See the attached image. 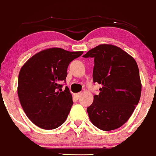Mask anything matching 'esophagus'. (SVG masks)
Returning a JSON list of instances; mask_svg holds the SVG:
<instances>
[{"mask_svg":"<svg viewBox=\"0 0 156 156\" xmlns=\"http://www.w3.org/2000/svg\"><path fill=\"white\" fill-rule=\"evenodd\" d=\"M80 95H81V93L80 92V93H77V94H74V97H75L76 99H80Z\"/></svg>","mask_w":156,"mask_h":156,"instance_id":"1","label":"esophagus"}]
</instances>
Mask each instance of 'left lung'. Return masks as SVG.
I'll list each match as a JSON object with an SVG mask.
<instances>
[{
  "label": "left lung",
  "instance_id": "left-lung-1",
  "mask_svg": "<svg viewBox=\"0 0 156 156\" xmlns=\"http://www.w3.org/2000/svg\"><path fill=\"white\" fill-rule=\"evenodd\" d=\"M82 57L94 59L93 82L102 85L87 108L89 119L103 131L118 129L129 120L140 100L141 83L137 63L112 44H100Z\"/></svg>",
  "mask_w": 156,
  "mask_h": 156
}]
</instances>
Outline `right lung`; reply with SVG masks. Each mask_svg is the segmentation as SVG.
Here are the masks:
<instances>
[{
  "label": "right lung",
  "mask_w": 156,
  "mask_h": 156,
  "mask_svg": "<svg viewBox=\"0 0 156 156\" xmlns=\"http://www.w3.org/2000/svg\"><path fill=\"white\" fill-rule=\"evenodd\" d=\"M83 52L50 48L33 55L21 68L18 94L25 114L34 124L45 130L58 128L73 104L66 82L67 67Z\"/></svg>",
  "instance_id": "1"
}]
</instances>
